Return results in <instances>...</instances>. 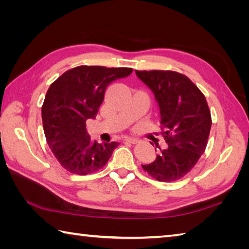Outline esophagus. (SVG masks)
Instances as JSON below:
<instances>
[{
	"mask_svg": "<svg viewBox=\"0 0 249 249\" xmlns=\"http://www.w3.org/2000/svg\"><path fill=\"white\" fill-rule=\"evenodd\" d=\"M124 142H126V143L135 144V143H137V142H138V140L134 139V138H125V139H124Z\"/></svg>",
	"mask_w": 249,
	"mask_h": 249,
	"instance_id": "esophagus-1",
	"label": "esophagus"
}]
</instances>
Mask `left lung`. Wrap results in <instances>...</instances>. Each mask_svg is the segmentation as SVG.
I'll return each instance as SVG.
<instances>
[{"instance_id":"8db88e82","label":"left lung","mask_w":249,"mask_h":249,"mask_svg":"<svg viewBox=\"0 0 249 249\" xmlns=\"http://www.w3.org/2000/svg\"><path fill=\"white\" fill-rule=\"evenodd\" d=\"M136 75L155 95L161 135L167 143L165 149L156 143V160L142 168L160 182L178 181L192 170L208 144L212 125L208 103L202 92L182 73L136 71Z\"/></svg>"}]
</instances>
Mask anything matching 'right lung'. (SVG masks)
Masks as SVG:
<instances>
[{
  "label": "right lung",
  "mask_w": 249,
  "mask_h": 249,
  "mask_svg": "<svg viewBox=\"0 0 249 249\" xmlns=\"http://www.w3.org/2000/svg\"><path fill=\"white\" fill-rule=\"evenodd\" d=\"M131 72L127 67L78 66L51 83L41 119L47 143L65 170L86 176L107 163L119 143L92 141L86 122L96 116L109 84Z\"/></svg>",
  "instance_id": "right-lung-1"
}]
</instances>
